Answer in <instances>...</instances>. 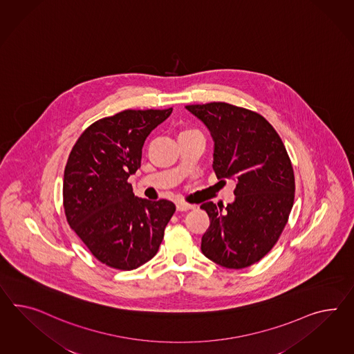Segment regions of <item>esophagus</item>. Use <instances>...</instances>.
<instances>
[{
  "label": "esophagus",
  "mask_w": 354,
  "mask_h": 354,
  "mask_svg": "<svg viewBox=\"0 0 354 354\" xmlns=\"http://www.w3.org/2000/svg\"><path fill=\"white\" fill-rule=\"evenodd\" d=\"M194 208H195L194 204H189V203H185V201L177 203V210L178 212H186V210H190V209Z\"/></svg>",
  "instance_id": "34e87169"
}]
</instances>
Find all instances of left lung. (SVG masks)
Wrapping results in <instances>:
<instances>
[{"label": "left lung", "instance_id": "8db88e82", "mask_svg": "<svg viewBox=\"0 0 354 354\" xmlns=\"http://www.w3.org/2000/svg\"><path fill=\"white\" fill-rule=\"evenodd\" d=\"M214 140L218 178H236L226 208L208 201L210 226L201 252L222 267L241 270L272 249L288 223L295 196L290 158L272 124L253 110L227 102L187 105Z\"/></svg>", "mask_w": 354, "mask_h": 354}]
</instances>
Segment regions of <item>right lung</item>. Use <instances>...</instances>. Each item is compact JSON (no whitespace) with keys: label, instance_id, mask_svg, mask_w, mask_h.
<instances>
[{"label":"right lung","instance_id":"right-lung-1","mask_svg":"<svg viewBox=\"0 0 354 354\" xmlns=\"http://www.w3.org/2000/svg\"><path fill=\"white\" fill-rule=\"evenodd\" d=\"M169 109L120 111L83 131L64 171L68 225L99 262L131 271L158 253L176 205L137 198L128 177L141 167L146 137Z\"/></svg>","mask_w":354,"mask_h":354}]
</instances>
